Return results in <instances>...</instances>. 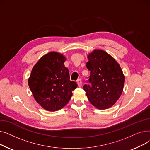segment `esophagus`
Segmentation results:
<instances>
[{
  "instance_id": "obj_1",
  "label": "esophagus",
  "mask_w": 150,
  "mask_h": 150,
  "mask_svg": "<svg viewBox=\"0 0 150 150\" xmlns=\"http://www.w3.org/2000/svg\"><path fill=\"white\" fill-rule=\"evenodd\" d=\"M76 83L78 84V87H81V86H82V80L81 79H78L76 81Z\"/></svg>"
}]
</instances>
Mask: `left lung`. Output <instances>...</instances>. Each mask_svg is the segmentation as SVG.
Masks as SVG:
<instances>
[{"mask_svg": "<svg viewBox=\"0 0 150 150\" xmlns=\"http://www.w3.org/2000/svg\"><path fill=\"white\" fill-rule=\"evenodd\" d=\"M90 71L88 84L83 86L91 104L106 109L115 104L123 92L125 76L117 62L106 52L95 50L88 56Z\"/></svg>", "mask_w": 150, "mask_h": 150, "instance_id": "1", "label": "left lung"}]
</instances>
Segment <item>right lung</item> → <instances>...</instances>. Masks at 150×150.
<instances>
[{"instance_id": "1", "label": "right lung", "mask_w": 150, "mask_h": 150, "mask_svg": "<svg viewBox=\"0 0 150 150\" xmlns=\"http://www.w3.org/2000/svg\"><path fill=\"white\" fill-rule=\"evenodd\" d=\"M65 61L62 54L50 52L39 59L31 71L30 89L36 101L47 111H56L66 105L77 87L70 80Z\"/></svg>"}]
</instances>
